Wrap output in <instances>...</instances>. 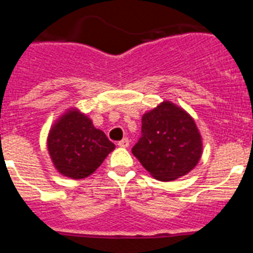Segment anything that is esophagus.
<instances>
[{"label": "esophagus", "mask_w": 253, "mask_h": 253, "mask_svg": "<svg viewBox=\"0 0 253 253\" xmlns=\"http://www.w3.org/2000/svg\"><path fill=\"white\" fill-rule=\"evenodd\" d=\"M129 143L130 142H129L128 138H123V139L118 143V146L122 147V148H126V147H129Z\"/></svg>", "instance_id": "34e87169"}]
</instances>
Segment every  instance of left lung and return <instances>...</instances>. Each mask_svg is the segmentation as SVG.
Here are the masks:
<instances>
[{
	"mask_svg": "<svg viewBox=\"0 0 253 253\" xmlns=\"http://www.w3.org/2000/svg\"><path fill=\"white\" fill-rule=\"evenodd\" d=\"M142 166L160 181L189 173L203 153L202 135L182 107L163 101L142 118V137L131 149Z\"/></svg>",
	"mask_w": 253,
	"mask_h": 253,
	"instance_id": "obj_1",
	"label": "left lung"
}]
</instances>
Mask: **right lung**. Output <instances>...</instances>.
<instances>
[{"label":"right lung","mask_w":253,"mask_h":253,"mask_svg":"<svg viewBox=\"0 0 253 253\" xmlns=\"http://www.w3.org/2000/svg\"><path fill=\"white\" fill-rule=\"evenodd\" d=\"M49 156L59 173L86 178L101 166L115 144L96 129L92 120L77 109H69L53 124L48 134Z\"/></svg>","instance_id":"right-lung-1"}]
</instances>
